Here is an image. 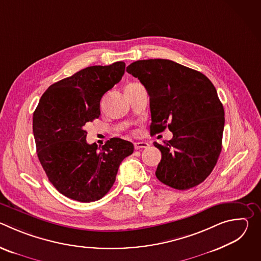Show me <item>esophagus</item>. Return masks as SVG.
Wrapping results in <instances>:
<instances>
[{
    "label": "esophagus",
    "instance_id": "esophagus-1",
    "mask_svg": "<svg viewBox=\"0 0 261 261\" xmlns=\"http://www.w3.org/2000/svg\"><path fill=\"white\" fill-rule=\"evenodd\" d=\"M150 146V143L146 141H139V142H135L134 143V147L135 150H140V148H145Z\"/></svg>",
    "mask_w": 261,
    "mask_h": 261
}]
</instances>
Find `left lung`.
I'll return each mask as SVG.
<instances>
[{"label": "left lung", "instance_id": "1", "mask_svg": "<svg viewBox=\"0 0 261 261\" xmlns=\"http://www.w3.org/2000/svg\"><path fill=\"white\" fill-rule=\"evenodd\" d=\"M127 72L139 80L150 96L151 133L166 127L173 137L154 142L162 158L157 178L177 190L202 182L222 150L224 108L212 82L196 70L170 60H140Z\"/></svg>", "mask_w": 261, "mask_h": 261}]
</instances>
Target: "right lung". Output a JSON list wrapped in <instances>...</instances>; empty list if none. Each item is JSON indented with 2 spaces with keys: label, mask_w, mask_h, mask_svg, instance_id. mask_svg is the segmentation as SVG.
<instances>
[{
  "label": "right lung",
  "mask_w": 261,
  "mask_h": 261,
  "mask_svg": "<svg viewBox=\"0 0 261 261\" xmlns=\"http://www.w3.org/2000/svg\"><path fill=\"white\" fill-rule=\"evenodd\" d=\"M125 63L87 67L51 85L33 115L37 155L55 188L81 202L101 199L113 187L119 166L133 153L130 141L114 137L97 151L85 125L100 116L102 96L118 84Z\"/></svg>",
  "instance_id": "right-lung-1"
}]
</instances>
